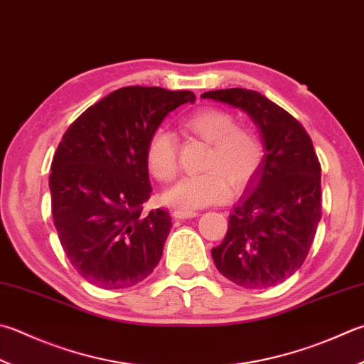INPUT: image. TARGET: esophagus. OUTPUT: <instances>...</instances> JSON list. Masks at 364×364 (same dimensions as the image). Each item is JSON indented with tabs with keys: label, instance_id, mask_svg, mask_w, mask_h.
I'll return each mask as SVG.
<instances>
[{
	"label": "esophagus",
	"instance_id": "obj_1",
	"mask_svg": "<svg viewBox=\"0 0 364 364\" xmlns=\"http://www.w3.org/2000/svg\"><path fill=\"white\" fill-rule=\"evenodd\" d=\"M198 215L196 210H190V209H176L173 212L174 218H179V220H183V218H193Z\"/></svg>",
	"mask_w": 364,
	"mask_h": 364
}]
</instances>
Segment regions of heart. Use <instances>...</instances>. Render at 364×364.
Returning <instances> with one entry per match:
<instances>
[{"label":"heart","instance_id":"obj_1","mask_svg":"<svg viewBox=\"0 0 364 364\" xmlns=\"http://www.w3.org/2000/svg\"><path fill=\"white\" fill-rule=\"evenodd\" d=\"M183 127L210 144L201 174L185 176L166 191V201L182 209H196L223 201L228 182L242 187L257 173L262 161L258 141L245 129L236 128L230 114L218 109H201L185 119ZM147 166L156 179L169 182L179 168L177 142L173 133L159 129L147 144Z\"/></svg>","mask_w":364,"mask_h":364}]
</instances>
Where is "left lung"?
<instances>
[{"mask_svg": "<svg viewBox=\"0 0 364 364\" xmlns=\"http://www.w3.org/2000/svg\"><path fill=\"white\" fill-rule=\"evenodd\" d=\"M241 109L262 136L263 159L232 208L215 267L244 289L276 287L309 253L321 217V168L301 123L264 95L247 88L203 93Z\"/></svg>", "mask_w": 364, "mask_h": 364, "instance_id": "obj_1", "label": "left lung"}]
</instances>
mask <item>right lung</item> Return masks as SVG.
<instances>
[{
	"label": "right lung",
	"mask_w": 364,
	"mask_h": 364,
	"mask_svg": "<svg viewBox=\"0 0 364 364\" xmlns=\"http://www.w3.org/2000/svg\"><path fill=\"white\" fill-rule=\"evenodd\" d=\"M191 92L123 87L82 112L52 160V215L61 247L87 282L128 289L152 274L171 231L166 210L142 212L147 144Z\"/></svg>",
	"instance_id": "obj_1"
}]
</instances>
